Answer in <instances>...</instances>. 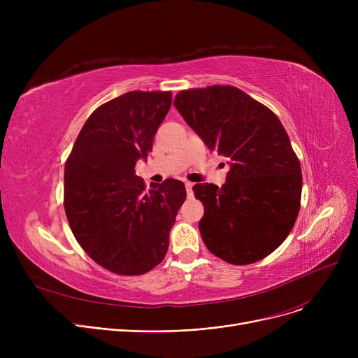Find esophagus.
<instances>
[{
  "instance_id": "1",
  "label": "esophagus",
  "mask_w": 358,
  "mask_h": 358,
  "mask_svg": "<svg viewBox=\"0 0 358 358\" xmlns=\"http://www.w3.org/2000/svg\"><path fill=\"white\" fill-rule=\"evenodd\" d=\"M193 182H190V181H185V190H187V196L189 197H193L194 196V193H193Z\"/></svg>"
}]
</instances>
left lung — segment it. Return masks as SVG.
Instances as JSON below:
<instances>
[{
	"mask_svg": "<svg viewBox=\"0 0 358 358\" xmlns=\"http://www.w3.org/2000/svg\"><path fill=\"white\" fill-rule=\"evenodd\" d=\"M174 106L231 165L220 189L193 187L204 206V245L235 266L266 258L290 234L302 196V169L286 129L268 107L231 85L180 91Z\"/></svg>",
	"mask_w": 358,
	"mask_h": 358,
	"instance_id": "8db88e82",
	"label": "left lung"
}]
</instances>
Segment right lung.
Masks as SVG:
<instances>
[{
	"instance_id": "obj_1",
	"label": "right lung",
	"mask_w": 358,
	"mask_h": 358,
	"mask_svg": "<svg viewBox=\"0 0 358 358\" xmlns=\"http://www.w3.org/2000/svg\"><path fill=\"white\" fill-rule=\"evenodd\" d=\"M171 91H129L91 113L65 164L64 206L83 250L106 270L141 275L157 267L185 200L178 180L145 182L136 161L152 150Z\"/></svg>"
}]
</instances>
